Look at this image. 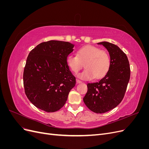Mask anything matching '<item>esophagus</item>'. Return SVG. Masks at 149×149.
Segmentation results:
<instances>
[{
  "instance_id": "esophagus-1",
  "label": "esophagus",
  "mask_w": 149,
  "mask_h": 149,
  "mask_svg": "<svg viewBox=\"0 0 149 149\" xmlns=\"http://www.w3.org/2000/svg\"><path fill=\"white\" fill-rule=\"evenodd\" d=\"M76 83H82V81L81 80H79V79H76Z\"/></svg>"
}]
</instances>
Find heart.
<instances>
[{
	"label": "heart",
	"mask_w": 149,
	"mask_h": 149,
	"mask_svg": "<svg viewBox=\"0 0 149 149\" xmlns=\"http://www.w3.org/2000/svg\"><path fill=\"white\" fill-rule=\"evenodd\" d=\"M66 63L74 73H78L84 64L86 69L78 77L90 80L94 78L100 79L106 74L110 68L111 59L107 52L93 45H86L79 48L76 55L68 56Z\"/></svg>",
	"instance_id": "b5f03b06"
}]
</instances>
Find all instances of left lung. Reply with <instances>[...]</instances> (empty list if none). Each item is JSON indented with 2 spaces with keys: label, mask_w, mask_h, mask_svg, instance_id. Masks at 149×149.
Listing matches in <instances>:
<instances>
[{
  "label": "left lung",
  "mask_w": 149,
  "mask_h": 149,
  "mask_svg": "<svg viewBox=\"0 0 149 149\" xmlns=\"http://www.w3.org/2000/svg\"><path fill=\"white\" fill-rule=\"evenodd\" d=\"M109 52L110 68L100 81L88 83V91L83 98L89 109L95 113H104L118 106L123 100L130 79V69L127 55L114 44L98 43Z\"/></svg>",
  "instance_id": "8db88e82"
}]
</instances>
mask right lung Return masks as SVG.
<instances>
[{
	"label": "right lung",
	"instance_id": "obj_1",
	"mask_svg": "<svg viewBox=\"0 0 149 149\" xmlns=\"http://www.w3.org/2000/svg\"><path fill=\"white\" fill-rule=\"evenodd\" d=\"M73 47L69 42L50 40L40 43L29 54L24 86L26 97L38 109L53 112L65 104L76 84L66 63Z\"/></svg>",
	"mask_w": 149,
	"mask_h": 149
}]
</instances>
